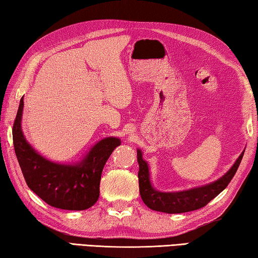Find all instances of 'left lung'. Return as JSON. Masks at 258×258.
Instances as JSON below:
<instances>
[{
  "instance_id": "obj_1",
  "label": "left lung",
  "mask_w": 258,
  "mask_h": 258,
  "mask_svg": "<svg viewBox=\"0 0 258 258\" xmlns=\"http://www.w3.org/2000/svg\"><path fill=\"white\" fill-rule=\"evenodd\" d=\"M243 151L237 161L234 162L232 168L225 173L222 178L212 182L206 186L189 189L186 191L179 192H161L153 188L150 179V169H148L147 162L143 159V153L141 150H137V161L139 164V192L143 202L151 210L157 212H164V213H184V212L195 211L202 209L205 205L215 198L219 194L224 190L229 182L236 174L239 168V164L242 160Z\"/></svg>"
}]
</instances>
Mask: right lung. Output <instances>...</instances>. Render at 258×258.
<instances>
[{
  "instance_id": "right-lung-1",
  "label": "right lung",
  "mask_w": 258,
  "mask_h": 258,
  "mask_svg": "<svg viewBox=\"0 0 258 258\" xmlns=\"http://www.w3.org/2000/svg\"><path fill=\"white\" fill-rule=\"evenodd\" d=\"M24 97L13 123V145L28 187L48 205L61 210L83 211L92 207L99 197V182L104 165L119 138L106 137L90 148L76 164L54 163L39 155L26 141L21 129Z\"/></svg>"
}]
</instances>
